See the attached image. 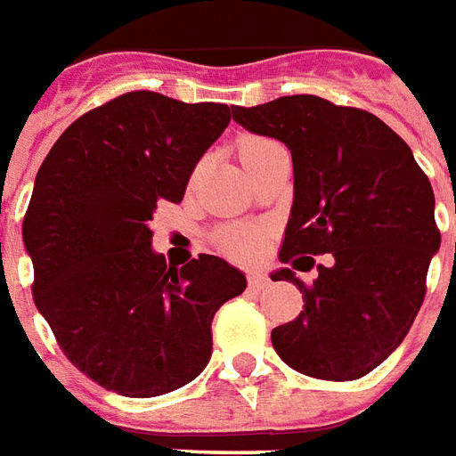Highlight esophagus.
Listing matches in <instances>:
<instances>
[{
	"label": "esophagus",
	"mask_w": 456,
	"mask_h": 456,
	"mask_svg": "<svg viewBox=\"0 0 456 456\" xmlns=\"http://www.w3.org/2000/svg\"><path fill=\"white\" fill-rule=\"evenodd\" d=\"M248 285L253 287V289H265V287L270 285V280L263 273H250L248 274Z\"/></svg>",
	"instance_id": "1"
}]
</instances>
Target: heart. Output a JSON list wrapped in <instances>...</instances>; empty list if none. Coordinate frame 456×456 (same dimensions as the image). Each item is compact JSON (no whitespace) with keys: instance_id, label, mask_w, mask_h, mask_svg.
Here are the masks:
<instances>
[{"instance_id":"heart-1","label":"heart","mask_w":456,"mask_h":456,"mask_svg":"<svg viewBox=\"0 0 456 456\" xmlns=\"http://www.w3.org/2000/svg\"><path fill=\"white\" fill-rule=\"evenodd\" d=\"M277 142L267 140V137H245L238 144V154H240V159H243L245 169L253 164L265 150H270L274 147ZM263 231L260 228H253V225H245V223H235V225H228V228H223L221 233H218V245H221V250L228 257H233V260H240V263H248V260H253L255 255L260 253V248H263Z\"/></svg>"}]
</instances>
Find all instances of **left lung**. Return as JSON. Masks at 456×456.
<instances>
[{
    "instance_id": "1",
    "label": "left lung",
    "mask_w": 456,
    "mask_h": 456,
    "mask_svg": "<svg viewBox=\"0 0 456 456\" xmlns=\"http://www.w3.org/2000/svg\"><path fill=\"white\" fill-rule=\"evenodd\" d=\"M245 130L285 142L295 167V203L280 260L309 273L312 254L330 253L314 282L285 267L305 312L273 329L287 366L322 380H356L408 337L440 248L435 196L405 142L366 110L316 95H285L235 108Z\"/></svg>"
}]
</instances>
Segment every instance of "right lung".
Returning <instances> with one entry per match:
<instances>
[{"label":"right lung","instance_id":"1","mask_svg":"<svg viewBox=\"0 0 456 456\" xmlns=\"http://www.w3.org/2000/svg\"><path fill=\"white\" fill-rule=\"evenodd\" d=\"M231 122L223 102L132 90L80 115L41 164L24 216L34 302L73 366L98 386L154 398L211 358V322L245 289L216 255L183 267L151 250L157 203H179Z\"/></svg>","mask_w":456,"mask_h":456}]
</instances>
